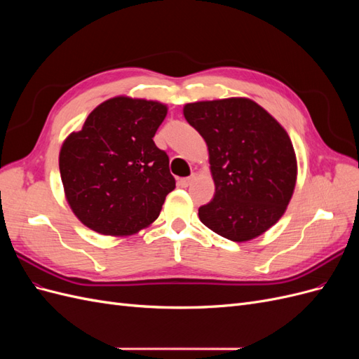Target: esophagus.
I'll return each instance as SVG.
<instances>
[{
    "instance_id": "esophagus-1",
    "label": "esophagus",
    "mask_w": 359,
    "mask_h": 359,
    "mask_svg": "<svg viewBox=\"0 0 359 359\" xmlns=\"http://www.w3.org/2000/svg\"><path fill=\"white\" fill-rule=\"evenodd\" d=\"M194 178H196V175H194V173H191L190 177H186V178H181L180 181H178V184L181 187H189L190 184L194 181Z\"/></svg>"
}]
</instances>
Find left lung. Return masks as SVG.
Instances as JSON below:
<instances>
[{
	"label": "left lung",
	"instance_id": "1",
	"mask_svg": "<svg viewBox=\"0 0 359 359\" xmlns=\"http://www.w3.org/2000/svg\"><path fill=\"white\" fill-rule=\"evenodd\" d=\"M187 123L208 145L215 194L201 222L227 240L262 235L285 214L297 182V157L286 130L250 99L184 106Z\"/></svg>",
	"mask_w": 359,
	"mask_h": 359
}]
</instances>
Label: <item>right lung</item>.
Masks as SVG:
<instances>
[{
	"mask_svg": "<svg viewBox=\"0 0 359 359\" xmlns=\"http://www.w3.org/2000/svg\"><path fill=\"white\" fill-rule=\"evenodd\" d=\"M168 114L158 102L114 97L88 115L60 151L74 215L102 235H133L153 223L175 189L169 157L154 144Z\"/></svg>",
	"mask_w": 359,
	"mask_h": 359,
	"instance_id": "1",
	"label": "right lung"
}]
</instances>
